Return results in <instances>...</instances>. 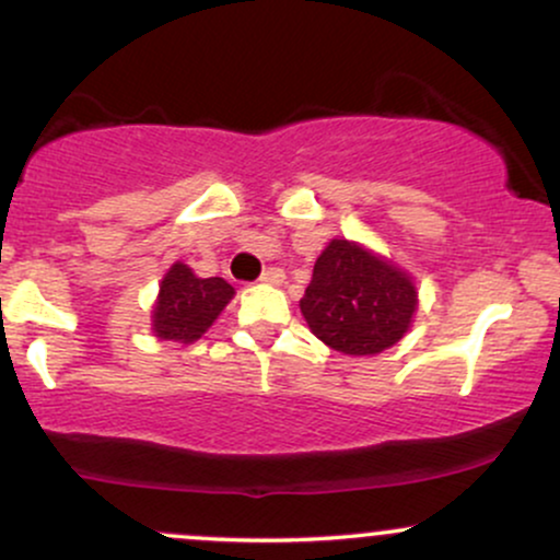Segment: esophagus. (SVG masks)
Returning a JSON list of instances; mask_svg holds the SVG:
<instances>
[{
	"mask_svg": "<svg viewBox=\"0 0 560 560\" xmlns=\"http://www.w3.org/2000/svg\"><path fill=\"white\" fill-rule=\"evenodd\" d=\"M260 281L262 284H273V287L284 284V271H281V268H266V271L260 273Z\"/></svg>",
	"mask_w": 560,
	"mask_h": 560,
	"instance_id": "obj_1",
	"label": "esophagus"
}]
</instances>
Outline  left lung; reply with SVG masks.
Instances as JSON below:
<instances>
[{"label":"left lung","mask_w":560,"mask_h":560,"mask_svg":"<svg viewBox=\"0 0 560 560\" xmlns=\"http://www.w3.org/2000/svg\"><path fill=\"white\" fill-rule=\"evenodd\" d=\"M419 292L413 279L355 242L331 240L300 300L311 331L345 355H378L410 329Z\"/></svg>","instance_id":"left-lung-1"}]
</instances>
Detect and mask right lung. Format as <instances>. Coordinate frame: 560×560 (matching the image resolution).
Here are the masks:
<instances>
[{"label": "right lung", "instance_id": "add662e5", "mask_svg": "<svg viewBox=\"0 0 560 560\" xmlns=\"http://www.w3.org/2000/svg\"><path fill=\"white\" fill-rule=\"evenodd\" d=\"M234 298V287L221 276L199 279L184 262H173L160 281V294L152 311V331L158 339L191 345L213 326L223 307Z\"/></svg>", "mask_w": 560, "mask_h": 560}]
</instances>
